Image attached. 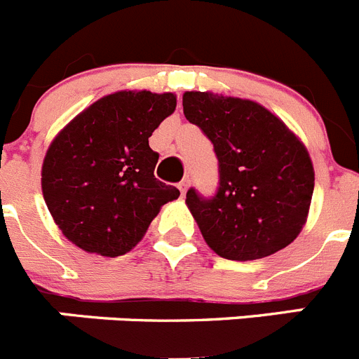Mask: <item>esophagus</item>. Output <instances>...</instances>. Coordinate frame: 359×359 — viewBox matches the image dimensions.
<instances>
[{"mask_svg":"<svg viewBox=\"0 0 359 359\" xmlns=\"http://www.w3.org/2000/svg\"><path fill=\"white\" fill-rule=\"evenodd\" d=\"M177 189H180V192H182V194H185L187 189H189V180H183V182H180Z\"/></svg>","mask_w":359,"mask_h":359,"instance_id":"obj_1","label":"esophagus"}]
</instances>
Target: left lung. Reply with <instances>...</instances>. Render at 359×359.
<instances>
[{
  "instance_id": "8db88e82",
  "label": "left lung",
  "mask_w": 359,
  "mask_h": 359,
  "mask_svg": "<svg viewBox=\"0 0 359 359\" xmlns=\"http://www.w3.org/2000/svg\"><path fill=\"white\" fill-rule=\"evenodd\" d=\"M183 113L214 144L219 190L187 207L205 243L230 261H255L286 248L302 231L315 169L302 140L255 100L185 91Z\"/></svg>"
}]
</instances>
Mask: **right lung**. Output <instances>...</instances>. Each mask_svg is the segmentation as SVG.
Wrapping results in <instances>:
<instances>
[{
  "instance_id": "obj_1",
  "label": "right lung",
  "mask_w": 359,
  "mask_h": 359,
  "mask_svg": "<svg viewBox=\"0 0 359 359\" xmlns=\"http://www.w3.org/2000/svg\"><path fill=\"white\" fill-rule=\"evenodd\" d=\"M176 109V95L122 90L98 98L50 144L43 198L62 236L88 253L118 257L144 239L180 190L154 177V129Z\"/></svg>"
}]
</instances>
